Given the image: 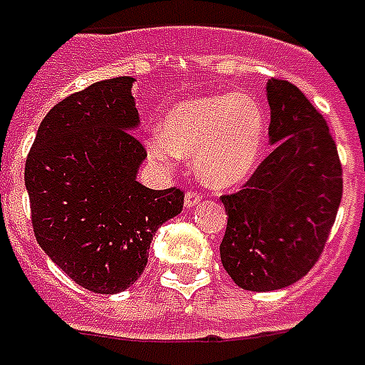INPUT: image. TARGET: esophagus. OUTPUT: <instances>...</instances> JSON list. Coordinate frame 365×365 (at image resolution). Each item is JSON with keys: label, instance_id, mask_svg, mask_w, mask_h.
I'll list each match as a JSON object with an SVG mask.
<instances>
[{"label": "esophagus", "instance_id": "obj_1", "mask_svg": "<svg viewBox=\"0 0 365 365\" xmlns=\"http://www.w3.org/2000/svg\"><path fill=\"white\" fill-rule=\"evenodd\" d=\"M198 202H202V194L196 192V190H188V192L185 194V205H186V207H192V205H196Z\"/></svg>", "mask_w": 365, "mask_h": 365}]
</instances>
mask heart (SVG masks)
Instances as JSON below:
<instances>
[{"label": "heart", "instance_id": "1", "mask_svg": "<svg viewBox=\"0 0 365 365\" xmlns=\"http://www.w3.org/2000/svg\"><path fill=\"white\" fill-rule=\"evenodd\" d=\"M264 144V117L246 94L194 98L169 109L148 148L155 160L196 158L200 177L212 186H235L250 175Z\"/></svg>", "mask_w": 365, "mask_h": 365}]
</instances>
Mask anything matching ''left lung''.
<instances>
[{
    "label": "left lung",
    "instance_id": "left-lung-1",
    "mask_svg": "<svg viewBox=\"0 0 365 365\" xmlns=\"http://www.w3.org/2000/svg\"><path fill=\"white\" fill-rule=\"evenodd\" d=\"M275 150L223 194L221 264L245 290L284 289L322 256L342 198V167L323 115L289 81L267 82Z\"/></svg>",
    "mask_w": 365,
    "mask_h": 365
}]
</instances>
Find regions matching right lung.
<instances>
[{
	"label": "right lung",
	"instance_id": "obj_1",
	"mask_svg": "<svg viewBox=\"0 0 365 365\" xmlns=\"http://www.w3.org/2000/svg\"><path fill=\"white\" fill-rule=\"evenodd\" d=\"M134 78L94 82L49 109L24 165L38 245L76 284L98 294L144 273L152 238L179 215L185 192L136 180L146 148L134 136Z\"/></svg>",
	"mask_w": 365,
	"mask_h": 365
}]
</instances>
